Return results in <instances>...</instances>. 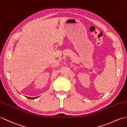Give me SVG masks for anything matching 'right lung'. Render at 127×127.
<instances>
[{"mask_svg": "<svg viewBox=\"0 0 127 127\" xmlns=\"http://www.w3.org/2000/svg\"><path fill=\"white\" fill-rule=\"evenodd\" d=\"M27 98H29V99H36V98H37L38 97H34V98H31V97H26Z\"/></svg>", "mask_w": 127, "mask_h": 127, "instance_id": "add662e5", "label": "right lung"}]
</instances>
